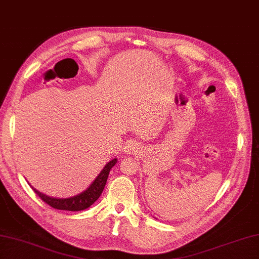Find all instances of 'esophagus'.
I'll return each mask as SVG.
<instances>
[{
    "mask_svg": "<svg viewBox=\"0 0 259 259\" xmlns=\"http://www.w3.org/2000/svg\"><path fill=\"white\" fill-rule=\"evenodd\" d=\"M139 149H140L139 142L135 140H127L123 146V151L126 154H133L135 152H138Z\"/></svg>",
    "mask_w": 259,
    "mask_h": 259,
    "instance_id": "1",
    "label": "esophagus"
}]
</instances>
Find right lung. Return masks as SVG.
I'll return each instance as SVG.
<instances>
[{
	"label": "right lung",
	"mask_w": 259,
	"mask_h": 259,
	"mask_svg": "<svg viewBox=\"0 0 259 259\" xmlns=\"http://www.w3.org/2000/svg\"><path fill=\"white\" fill-rule=\"evenodd\" d=\"M117 162V159L110 160L108 163H107L104 169L101 170L100 174L97 176V178L92 182L90 185L83 192L75 195V196H72L69 198H56V197H51L47 196L46 194H42L30 186L33 192H35L39 197H40L44 202L47 203L48 205L56 208V209H63V211H82V209H85L90 207L92 204H94L97 199L100 197L101 193L104 192L105 185L107 183V178H108V175L110 172L111 168L114 167Z\"/></svg>",
	"instance_id": "add662e5"
}]
</instances>
